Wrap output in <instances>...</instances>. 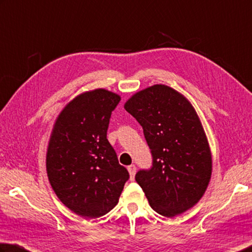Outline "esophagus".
Segmentation results:
<instances>
[{
  "instance_id": "1",
  "label": "esophagus",
  "mask_w": 252,
  "mask_h": 252,
  "mask_svg": "<svg viewBox=\"0 0 252 252\" xmlns=\"http://www.w3.org/2000/svg\"><path fill=\"white\" fill-rule=\"evenodd\" d=\"M127 171H129V173H130L131 180H133L134 175H135V172H136V166L134 165V164H131L130 166H127Z\"/></svg>"
}]
</instances>
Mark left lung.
Returning a JSON list of instances; mask_svg holds the SVG:
<instances>
[{"label":"left lung","mask_w":252,"mask_h":252,"mask_svg":"<svg viewBox=\"0 0 252 252\" xmlns=\"http://www.w3.org/2000/svg\"><path fill=\"white\" fill-rule=\"evenodd\" d=\"M125 109L141 125L152 154L151 168L135 175L151 207L165 217L193 207L212 176L208 141L193 106L171 87L154 85Z\"/></svg>","instance_id":"left-lung-1"}]
</instances>
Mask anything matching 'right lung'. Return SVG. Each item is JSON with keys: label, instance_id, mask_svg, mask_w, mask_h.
<instances>
[{"label": "right lung", "instance_id": "right-lung-1", "mask_svg": "<svg viewBox=\"0 0 252 252\" xmlns=\"http://www.w3.org/2000/svg\"><path fill=\"white\" fill-rule=\"evenodd\" d=\"M120 100L106 89L88 91L71 100L55 122L46 155L48 180L61 202L79 216L110 212L130 177L107 139Z\"/></svg>", "mask_w": 252, "mask_h": 252}]
</instances>
